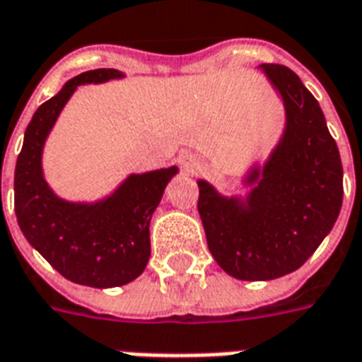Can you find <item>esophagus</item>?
<instances>
[{
    "instance_id": "1",
    "label": "esophagus",
    "mask_w": 362,
    "mask_h": 362,
    "mask_svg": "<svg viewBox=\"0 0 362 362\" xmlns=\"http://www.w3.org/2000/svg\"><path fill=\"white\" fill-rule=\"evenodd\" d=\"M179 166H181V170H183L185 173L194 175V173L202 168V162L200 158L196 155H192V153H181V155H179Z\"/></svg>"
}]
</instances>
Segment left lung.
<instances>
[{"mask_svg": "<svg viewBox=\"0 0 362 362\" xmlns=\"http://www.w3.org/2000/svg\"><path fill=\"white\" fill-rule=\"evenodd\" d=\"M285 107V130L264 166H253L247 198L198 181V211L213 259L228 276L268 281L298 270L340 215L344 170L325 115L298 75L262 64Z\"/></svg>", "mask_w": 362, "mask_h": 362, "instance_id": "left-lung-1", "label": "left lung"}]
</instances>
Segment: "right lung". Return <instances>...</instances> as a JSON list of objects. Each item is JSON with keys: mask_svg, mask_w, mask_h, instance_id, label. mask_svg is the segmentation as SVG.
<instances>
[{"mask_svg": "<svg viewBox=\"0 0 362 362\" xmlns=\"http://www.w3.org/2000/svg\"><path fill=\"white\" fill-rule=\"evenodd\" d=\"M119 69L77 75L39 105L24 134L15 170V213L22 234L69 281L107 288L134 281L149 262V225L177 166L132 173L113 194L94 204L66 202L43 177V145L79 85L120 79ZM1 185V175H0Z\"/></svg>", "mask_w": 362, "mask_h": 362, "instance_id": "add662e5", "label": "right lung"}]
</instances>
